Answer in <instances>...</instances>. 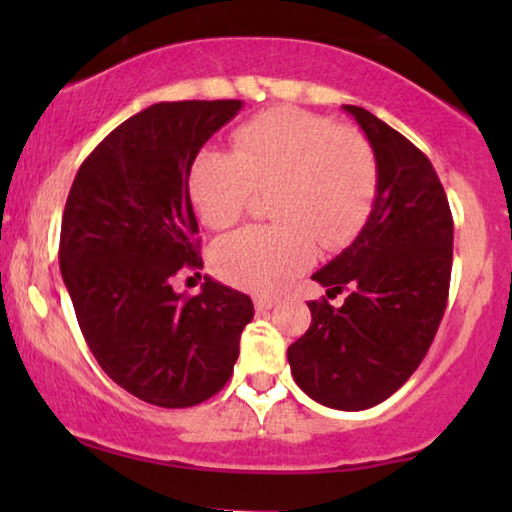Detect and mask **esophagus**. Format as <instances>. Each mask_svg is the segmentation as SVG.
<instances>
[{"mask_svg":"<svg viewBox=\"0 0 512 512\" xmlns=\"http://www.w3.org/2000/svg\"><path fill=\"white\" fill-rule=\"evenodd\" d=\"M254 305H256V310H272V307L277 305V298H256L254 300Z\"/></svg>","mask_w":512,"mask_h":512,"instance_id":"esophagus-1","label":"esophagus"}]
</instances>
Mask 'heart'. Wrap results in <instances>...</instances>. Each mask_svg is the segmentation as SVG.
I'll return each instance as SVG.
<instances>
[{"label":"heart","instance_id":"b5f03b06","mask_svg":"<svg viewBox=\"0 0 512 512\" xmlns=\"http://www.w3.org/2000/svg\"><path fill=\"white\" fill-rule=\"evenodd\" d=\"M235 153L202 149L188 170V195L212 230L235 226L256 191L272 193L275 226H249L212 249V268L251 293H277L310 268L319 240L345 247L373 212L380 165L373 144L331 118L277 107L233 132Z\"/></svg>","mask_w":512,"mask_h":512}]
</instances>
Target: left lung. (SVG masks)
I'll use <instances>...</instances> for the list:
<instances>
[{"mask_svg": "<svg viewBox=\"0 0 512 512\" xmlns=\"http://www.w3.org/2000/svg\"><path fill=\"white\" fill-rule=\"evenodd\" d=\"M373 144L380 186L366 226L312 279L342 307L310 300L312 324L289 347L291 375L335 410L382 403L429 352L450 291L454 223L431 160L370 111L345 104Z\"/></svg>", "mask_w": 512, "mask_h": 512, "instance_id": "1", "label": "left lung"}]
</instances>
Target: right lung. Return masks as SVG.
Here are the masks:
<instances>
[{
  "label": "right lung",
  "instance_id": "1",
  "mask_svg": "<svg viewBox=\"0 0 512 512\" xmlns=\"http://www.w3.org/2000/svg\"><path fill=\"white\" fill-rule=\"evenodd\" d=\"M240 109L186 100L139 111L83 160L62 214L60 272L90 352L160 408L219 394L254 319L251 298L212 277L198 296L172 289L177 272L202 268L188 170Z\"/></svg>",
  "mask_w": 512,
  "mask_h": 512
}]
</instances>
